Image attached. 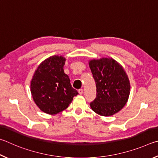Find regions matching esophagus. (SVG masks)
Wrapping results in <instances>:
<instances>
[{
  "label": "esophagus",
  "mask_w": 158,
  "mask_h": 158,
  "mask_svg": "<svg viewBox=\"0 0 158 158\" xmlns=\"http://www.w3.org/2000/svg\"><path fill=\"white\" fill-rule=\"evenodd\" d=\"M78 93H79V94H83V89H78Z\"/></svg>",
  "instance_id": "1"
}]
</instances>
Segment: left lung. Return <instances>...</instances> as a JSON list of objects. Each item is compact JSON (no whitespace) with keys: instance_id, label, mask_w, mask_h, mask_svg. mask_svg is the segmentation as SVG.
I'll return each mask as SVG.
<instances>
[{"instance_id":"1","label":"left lung","mask_w":158,"mask_h":158,"mask_svg":"<svg viewBox=\"0 0 158 158\" xmlns=\"http://www.w3.org/2000/svg\"><path fill=\"white\" fill-rule=\"evenodd\" d=\"M96 82V96L90 103L93 111L108 117L123 108L130 94L128 77L122 66L114 60L102 58L89 62Z\"/></svg>"}]
</instances>
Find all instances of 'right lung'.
I'll return each mask as SVG.
<instances>
[{"mask_svg": "<svg viewBox=\"0 0 158 158\" xmlns=\"http://www.w3.org/2000/svg\"><path fill=\"white\" fill-rule=\"evenodd\" d=\"M65 58L52 56L38 66L31 81V94L36 105L44 112L55 114L69 107L78 94L64 71Z\"/></svg>", "mask_w": 158, "mask_h": 158, "instance_id": "obj_1", "label": "right lung"}]
</instances>
